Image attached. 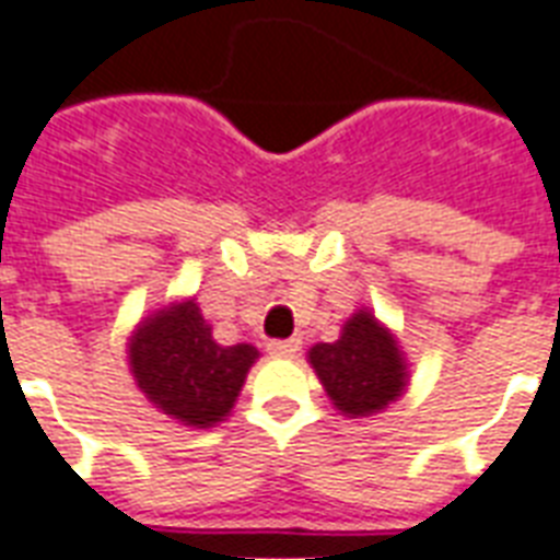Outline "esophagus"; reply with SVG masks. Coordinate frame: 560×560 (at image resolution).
Masks as SVG:
<instances>
[{
    "label": "esophagus",
    "mask_w": 560,
    "mask_h": 560,
    "mask_svg": "<svg viewBox=\"0 0 560 560\" xmlns=\"http://www.w3.org/2000/svg\"><path fill=\"white\" fill-rule=\"evenodd\" d=\"M299 349H302V340H299V337H290V340H272L270 346H267V351H270L272 358H296Z\"/></svg>",
    "instance_id": "obj_1"
}]
</instances>
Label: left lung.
Wrapping results in <instances>:
<instances>
[{"mask_svg":"<svg viewBox=\"0 0 560 560\" xmlns=\"http://www.w3.org/2000/svg\"><path fill=\"white\" fill-rule=\"evenodd\" d=\"M307 363L346 418L377 416L409 386V363L398 337L369 307L346 319L340 340L316 342Z\"/></svg>","mask_w":560,"mask_h":560,"instance_id":"left-lung-1","label":"left lung"}]
</instances>
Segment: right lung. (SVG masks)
<instances>
[{
  "label": "right lung",
  "mask_w": 560,
  "mask_h": 560,
  "mask_svg": "<svg viewBox=\"0 0 560 560\" xmlns=\"http://www.w3.org/2000/svg\"><path fill=\"white\" fill-rule=\"evenodd\" d=\"M255 346H220L194 296L156 307L127 340L136 386L162 416L206 430L226 421L255 360Z\"/></svg>",
  "instance_id": "add662e5"
}]
</instances>
